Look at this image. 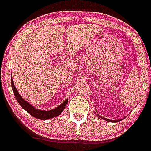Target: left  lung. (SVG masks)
<instances>
[{"label":"left lung","instance_id":"obj_1","mask_svg":"<svg viewBox=\"0 0 151 151\" xmlns=\"http://www.w3.org/2000/svg\"><path fill=\"white\" fill-rule=\"evenodd\" d=\"M97 116L98 117H100V118L102 119H104V120L107 121V122H119V121L122 120V119H125V118H123V119H118V120H113V119H106V118H104V117H102V116H98V115H97Z\"/></svg>","mask_w":151,"mask_h":151}]
</instances>
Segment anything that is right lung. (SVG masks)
Masks as SVG:
<instances>
[{"label":"right lung","mask_w":151,"mask_h":151,"mask_svg":"<svg viewBox=\"0 0 151 151\" xmlns=\"http://www.w3.org/2000/svg\"><path fill=\"white\" fill-rule=\"evenodd\" d=\"M11 87L12 89H13V94L15 95L16 99L17 100L18 103L19 104L22 108H23L24 110L27 111L28 113L30 114V115L32 116L33 117L37 119H49L54 118V117L57 116H59L63 110L65 109L66 106V104H67L69 99H66V101H63V102L61 104L60 106H58L57 107L54 108L53 110H38L37 108H35V106H33L32 105L29 104L28 101H26V100H24L21 95L19 94L18 91L16 88L15 85H14V83H13V78L11 77Z\"/></svg>","instance_id":"add662e5"}]
</instances>
